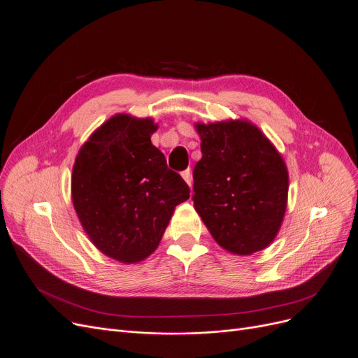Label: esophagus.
Instances as JSON below:
<instances>
[{
  "instance_id": "34e87169",
  "label": "esophagus",
  "mask_w": 358,
  "mask_h": 358,
  "mask_svg": "<svg viewBox=\"0 0 358 358\" xmlns=\"http://www.w3.org/2000/svg\"><path fill=\"white\" fill-rule=\"evenodd\" d=\"M181 177L184 178V181H186L189 184V187H192V182H193V178H192V171L190 169H186L181 172Z\"/></svg>"
}]
</instances>
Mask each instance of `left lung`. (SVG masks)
<instances>
[{
    "mask_svg": "<svg viewBox=\"0 0 358 358\" xmlns=\"http://www.w3.org/2000/svg\"><path fill=\"white\" fill-rule=\"evenodd\" d=\"M202 159L193 171V202L214 241L252 255L273 243L287 206L285 159L248 119L196 122Z\"/></svg>",
    "mask_w": 358,
    "mask_h": 358,
    "instance_id": "1",
    "label": "left lung"
}]
</instances>
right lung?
<instances>
[{"mask_svg":"<svg viewBox=\"0 0 358 358\" xmlns=\"http://www.w3.org/2000/svg\"><path fill=\"white\" fill-rule=\"evenodd\" d=\"M152 117L116 113L79 149L72 202L79 222L101 254L137 264L161 243L174 209L190 189L152 144Z\"/></svg>","mask_w":358,"mask_h":358,"instance_id":"add662e5","label":"right lung"}]
</instances>
